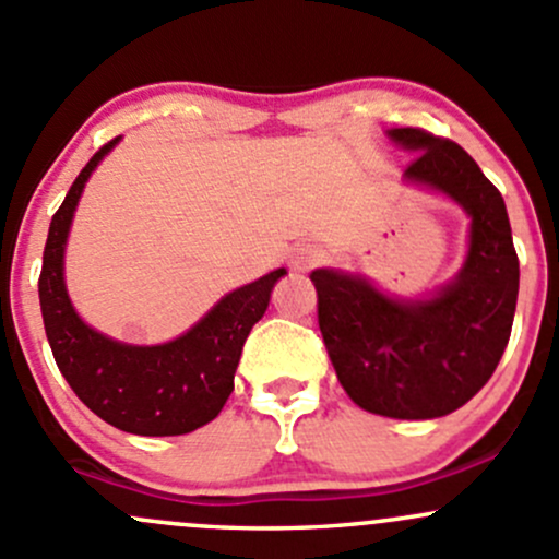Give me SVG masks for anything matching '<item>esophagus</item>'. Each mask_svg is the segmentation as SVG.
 I'll use <instances>...</instances> for the list:
<instances>
[{
    "mask_svg": "<svg viewBox=\"0 0 559 559\" xmlns=\"http://www.w3.org/2000/svg\"><path fill=\"white\" fill-rule=\"evenodd\" d=\"M321 262H323V251L318 247H312V243H299V247L292 251V267L299 270V273L321 265Z\"/></svg>",
    "mask_w": 559,
    "mask_h": 559,
    "instance_id": "1",
    "label": "esophagus"
}]
</instances>
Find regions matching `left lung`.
I'll return each mask as SVG.
<instances>
[{
    "label": "left lung",
    "instance_id": "1",
    "mask_svg": "<svg viewBox=\"0 0 559 559\" xmlns=\"http://www.w3.org/2000/svg\"><path fill=\"white\" fill-rule=\"evenodd\" d=\"M388 138L416 153L406 182L438 190L467 212V260L425 299L390 297L358 273L312 270L318 326L353 403L390 419H438L475 397L499 366L518 308L520 262L504 199L462 145L414 127Z\"/></svg>",
    "mask_w": 559,
    "mask_h": 559
}]
</instances>
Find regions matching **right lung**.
Returning <instances> with one entry per match:
<instances>
[{
    "label": "right lung",
    "mask_w": 559,
    "mask_h": 559,
    "mask_svg": "<svg viewBox=\"0 0 559 559\" xmlns=\"http://www.w3.org/2000/svg\"><path fill=\"white\" fill-rule=\"evenodd\" d=\"M119 140L114 138L90 158L52 214L39 275L41 318L55 364L92 414L145 438L186 435L223 411L243 342L265 316L270 292L286 270L278 267L225 294L195 326L164 345H127L87 326L66 292V241L90 175Z\"/></svg>",
    "instance_id": "1"
}]
</instances>
